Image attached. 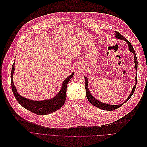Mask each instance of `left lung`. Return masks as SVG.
Masks as SVG:
<instances>
[{
  "mask_svg": "<svg viewBox=\"0 0 147 147\" xmlns=\"http://www.w3.org/2000/svg\"><path fill=\"white\" fill-rule=\"evenodd\" d=\"M115 38L118 39H120V40H125L128 45V47H129V50L130 51H131L133 55H134V68L136 69V71H137V64H138V62H137V57L136 55V53L135 51L132 46V45H131V43L127 40H126V39H125L119 32H118V31H115ZM84 79H85V89H86V97L87 98V100H89V101L94 106H95L96 107L100 108L101 109H103V110H106V111H113L115 109H118V108H119L120 107H121L122 105H123L126 102H127L130 98V97L132 96V95L133 94L134 91H135V89L136 87V84H137V76H136L135 77V80H136V84H134V86H133V87L132 88L131 92L130 93V94H129V96H128V97L127 98V99L121 104H118V105H109V104H107L105 103H104L101 101H100L99 100H98L97 99L95 98L93 95L91 94L89 89V87H88V79L87 77L84 76Z\"/></svg>",
  "mask_w": 147,
  "mask_h": 147,
  "instance_id": "8db88e82",
  "label": "left lung"
}]
</instances>
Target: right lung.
I'll list each match as a JSON object with an SVG mask.
<instances>
[{"label":"right lung","mask_w":147,"mask_h":147,"mask_svg":"<svg viewBox=\"0 0 147 147\" xmlns=\"http://www.w3.org/2000/svg\"><path fill=\"white\" fill-rule=\"evenodd\" d=\"M14 62L11 73V86L13 93L18 102L24 108L34 113L40 115H44L51 113L58 109H60L64 104L67 98V86L69 80L74 75V72L72 73L63 81L61 90L54 97L41 101H35L21 96L17 92L13 83V76L14 72Z\"/></svg>","instance_id":"add662e5"}]
</instances>
